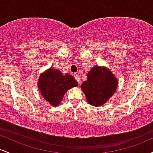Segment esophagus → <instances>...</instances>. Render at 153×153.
<instances>
[{
	"mask_svg": "<svg viewBox=\"0 0 153 153\" xmlns=\"http://www.w3.org/2000/svg\"><path fill=\"white\" fill-rule=\"evenodd\" d=\"M74 78H75V80H76L77 81H78V83H80V76H79V75H78V74H75V75H74Z\"/></svg>",
	"mask_w": 153,
	"mask_h": 153,
	"instance_id": "34e87169",
	"label": "esophagus"
}]
</instances>
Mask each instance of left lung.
Listing matches in <instances>:
<instances>
[{
	"mask_svg": "<svg viewBox=\"0 0 153 153\" xmlns=\"http://www.w3.org/2000/svg\"><path fill=\"white\" fill-rule=\"evenodd\" d=\"M88 80L81 85L87 101L94 106L103 104L114 94L117 80L109 70L94 67L88 73Z\"/></svg>",
	"mask_w": 153,
	"mask_h": 153,
	"instance_id": "left-lung-1",
	"label": "left lung"
}]
</instances>
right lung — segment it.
<instances>
[{
    "mask_svg": "<svg viewBox=\"0 0 153 153\" xmlns=\"http://www.w3.org/2000/svg\"><path fill=\"white\" fill-rule=\"evenodd\" d=\"M78 82L71 75H63L61 72L49 69L40 75L38 86L46 101L57 106L68 89L78 86Z\"/></svg>",
    "mask_w": 153,
    "mask_h": 153,
    "instance_id": "obj_1",
    "label": "right lung"
}]
</instances>
